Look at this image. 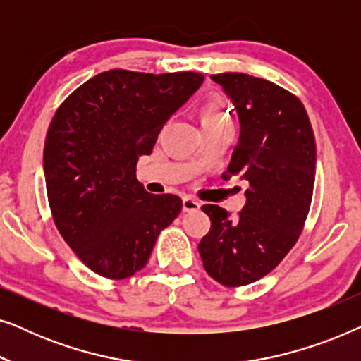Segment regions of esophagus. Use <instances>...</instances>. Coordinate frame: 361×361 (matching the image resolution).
Masks as SVG:
<instances>
[{
	"mask_svg": "<svg viewBox=\"0 0 361 361\" xmlns=\"http://www.w3.org/2000/svg\"><path fill=\"white\" fill-rule=\"evenodd\" d=\"M200 204L197 202L195 199H192V197H184L182 199V210L184 212H194V210H199Z\"/></svg>",
	"mask_w": 361,
	"mask_h": 361,
	"instance_id": "esophagus-1",
	"label": "esophagus"
}]
</instances>
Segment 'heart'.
<instances>
[{"label":"heart","instance_id":"b5f03b06","mask_svg":"<svg viewBox=\"0 0 361 361\" xmlns=\"http://www.w3.org/2000/svg\"><path fill=\"white\" fill-rule=\"evenodd\" d=\"M197 116L202 125V130H210V128H219L224 125H231L233 116H231V108L225 98L219 95H212L205 98L197 108Z\"/></svg>","mask_w":361,"mask_h":361}]
</instances>
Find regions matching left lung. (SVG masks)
<instances>
[{
	"instance_id": "left-lung-1",
	"label": "left lung",
	"mask_w": 361,
	"mask_h": 361,
	"mask_svg": "<svg viewBox=\"0 0 361 361\" xmlns=\"http://www.w3.org/2000/svg\"><path fill=\"white\" fill-rule=\"evenodd\" d=\"M240 118V140L225 179L248 182L236 216L219 205L202 210L212 226L199 243L210 278L226 288L271 273L302 233L315 180V137L302 102L276 83L248 73L212 75Z\"/></svg>"
}]
</instances>
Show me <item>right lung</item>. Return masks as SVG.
I'll return each mask as SVG.
<instances>
[{"label":"right lung","mask_w":361,"mask_h":361,"mask_svg":"<svg viewBox=\"0 0 361 361\" xmlns=\"http://www.w3.org/2000/svg\"><path fill=\"white\" fill-rule=\"evenodd\" d=\"M202 82L197 72L115 68L57 108L44 145L49 207L59 233L93 273L116 281L137 273L180 214V197L147 194L136 164Z\"/></svg>","instance_id":"1"}]
</instances>
